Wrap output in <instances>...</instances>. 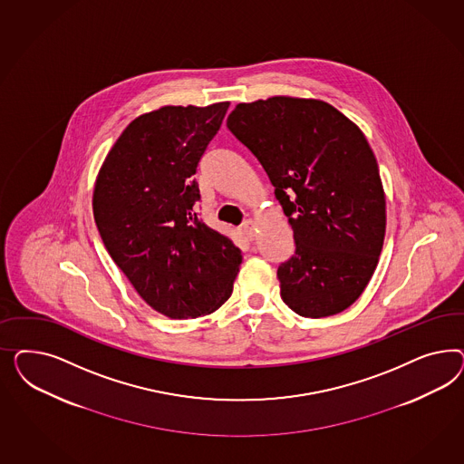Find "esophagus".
Listing matches in <instances>:
<instances>
[{
	"label": "esophagus",
	"mask_w": 464,
	"mask_h": 464,
	"mask_svg": "<svg viewBox=\"0 0 464 464\" xmlns=\"http://www.w3.org/2000/svg\"><path fill=\"white\" fill-rule=\"evenodd\" d=\"M241 231H243V235L246 237V238H253V235H255V231H256V225H255V221L252 219H248L245 225L241 226Z\"/></svg>",
	"instance_id": "1"
}]
</instances>
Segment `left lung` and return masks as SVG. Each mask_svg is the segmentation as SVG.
Here are the masks:
<instances>
[{"label": "left lung", "mask_w": 464, "mask_h": 464, "mask_svg": "<svg viewBox=\"0 0 464 464\" xmlns=\"http://www.w3.org/2000/svg\"><path fill=\"white\" fill-rule=\"evenodd\" d=\"M229 130L267 171L295 233L277 268L282 301L304 318L337 314L364 293L380 262L386 197L364 132L318 99L238 103Z\"/></svg>", "instance_id": "left-lung-1"}]
</instances>
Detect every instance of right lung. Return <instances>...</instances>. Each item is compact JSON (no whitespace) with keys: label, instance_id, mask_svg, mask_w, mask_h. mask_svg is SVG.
<instances>
[{"label":"right lung","instance_id":"obj_1","mask_svg":"<svg viewBox=\"0 0 464 464\" xmlns=\"http://www.w3.org/2000/svg\"><path fill=\"white\" fill-rule=\"evenodd\" d=\"M229 102L165 105L136 117L105 156L93 216L113 262L171 320L211 314L233 293L241 252L197 218V165Z\"/></svg>","mask_w":464,"mask_h":464}]
</instances>
